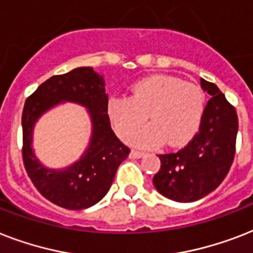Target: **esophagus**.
<instances>
[{
    "label": "esophagus",
    "mask_w": 253,
    "mask_h": 253,
    "mask_svg": "<svg viewBox=\"0 0 253 253\" xmlns=\"http://www.w3.org/2000/svg\"><path fill=\"white\" fill-rule=\"evenodd\" d=\"M144 156V152H142V151H136V150H132L130 152V158L131 159H140Z\"/></svg>",
    "instance_id": "34e87169"
}]
</instances>
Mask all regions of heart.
Here are the masks:
<instances>
[{
	"label": "heart",
	"instance_id": "1",
	"mask_svg": "<svg viewBox=\"0 0 253 253\" xmlns=\"http://www.w3.org/2000/svg\"><path fill=\"white\" fill-rule=\"evenodd\" d=\"M205 111L200 87L167 75L143 79L132 86L130 97L109 102V117L117 134L126 138L148 116L151 122L135 129L127 142L136 147L184 146L197 134Z\"/></svg>",
	"mask_w": 253,
	"mask_h": 253
}]
</instances>
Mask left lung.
<instances>
[{
	"label": "left lung",
	"instance_id": "left-lung-1",
	"mask_svg": "<svg viewBox=\"0 0 253 253\" xmlns=\"http://www.w3.org/2000/svg\"><path fill=\"white\" fill-rule=\"evenodd\" d=\"M211 98L205 107L200 130L182 150L159 155L162 167L154 185L176 202H194L215 190L227 176L235 156L238 115L219 87L201 79Z\"/></svg>",
	"mask_w": 253,
	"mask_h": 253
}]
</instances>
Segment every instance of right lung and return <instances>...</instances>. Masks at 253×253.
<instances>
[{"instance_id": "right-lung-1", "label": "right lung", "mask_w": 253, "mask_h": 253, "mask_svg": "<svg viewBox=\"0 0 253 253\" xmlns=\"http://www.w3.org/2000/svg\"><path fill=\"white\" fill-rule=\"evenodd\" d=\"M63 102L79 103L88 109L92 121L91 140L72 166L47 169L32 150L33 126L44 112ZM107 103L103 77L91 67L49 77L26 99L22 113L23 164L42 196L60 208L83 210L99 202L109 192L121 163L130 154V148L111 130Z\"/></svg>"}]
</instances>
